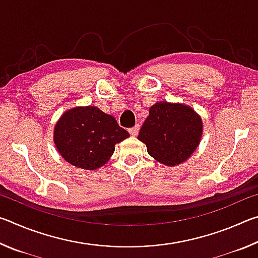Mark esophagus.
Returning <instances> with one entry per match:
<instances>
[{"mask_svg": "<svg viewBox=\"0 0 258 258\" xmlns=\"http://www.w3.org/2000/svg\"><path fill=\"white\" fill-rule=\"evenodd\" d=\"M139 130H140V126L139 125H135L134 127L128 130V132H130L131 135H132V137H137L138 133H139Z\"/></svg>", "mask_w": 258, "mask_h": 258, "instance_id": "34e87169", "label": "esophagus"}]
</instances>
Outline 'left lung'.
<instances>
[{
    "label": "left lung",
    "mask_w": 258,
    "mask_h": 258,
    "mask_svg": "<svg viewBox=\"0 0 258 258\" xmlns=\"http://www.w3.org/2000/svg\"><path fill=\"white\" fill-rule=\"evenodd\" d=\"M203 137V119L190 106L159 101L149 108L138 139L156 161L165 166L184 163Z\"/></svg>",
    "instance_id": "8db88e82"
}]
</instances>
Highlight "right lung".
Segmentation results:
<instances>
[{"instance_id":"obj_1","label":"right lung","mask_w":258,"mask_h":258,"mask_svg":"<svg viewBox=\"0 0 258 258\" xmlns=\"http://www.w3.org/2000/svg\"><path fill=\"white\" fill-rule=\"evenodd\" d=\"M130 137L115 117L95 106L74 107L61 115L53 130L59 155L75 167L94 171L108 163L116 143Z\"/></svg>"}]
</instances>
